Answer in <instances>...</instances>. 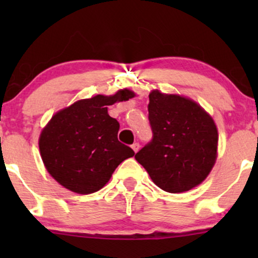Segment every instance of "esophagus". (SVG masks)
Returning a JSON list of instances; mask_svg holds the SVG:
<instances>
[{
  "instance_id": "34e87169",
  "label": "esophagus",
  "mask_w": 258,
  "mask_h": 258,
  "mask_svg": "<svg viewBox=\"0 0 258 258\" xmlns=\"http://www.w3.org/2000/svg\"><path fill=\"white\" fill-rule=\"evenodd\" d=\"M131 147H132L133 152H135V153H137L138 150H139V147H141V146H139V143H137V142H136V143H133Z\"/></svg>"
}]
</instances>
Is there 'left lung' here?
<instances>
[{"instance_id":"8db88e82","label":"left lung","mask_w":258,"mask_h":258,"mask_svg":"<svg viewBox=\"0 0 258 258\" xmlns=\"http://www.w3.org/2000/svg\"><path fill=\"white\" fill-rule=\"evenodd\" d=\"M148 119L153 138L135 158L162 190L183 193L214 167L218 133L207 112L190 99L153 91Z\"/></svg>"}]
</instances>
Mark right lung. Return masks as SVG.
<instances>
[{"instance_id":"1","label":"right lung","mask_w":258,"mask_h":258,"mask_svg":"<svg viewBox=\"0 0 258 258\" xmlns=\"http://www.w3.org/2000/svg\"><path fill=\"white\" fill-rule=\"evenodd\" d=\"M130 90L82 99L52 117L40 136L41 158L59 184L79 194L98 191L135 152L117 139L120 123L108 105L133 98Z\"/></svg>"}]
</instances>
